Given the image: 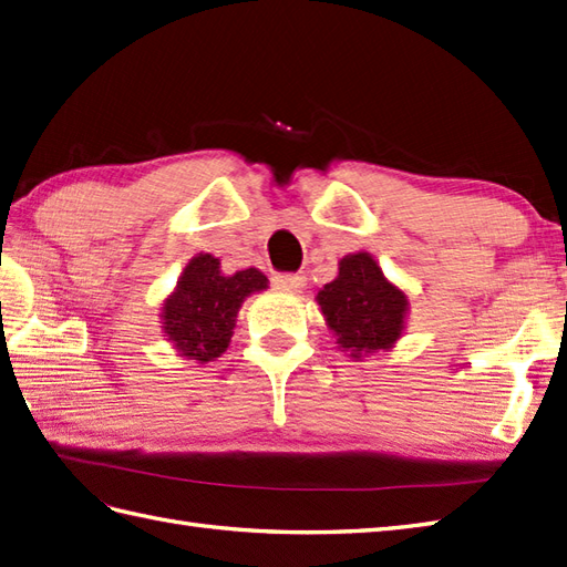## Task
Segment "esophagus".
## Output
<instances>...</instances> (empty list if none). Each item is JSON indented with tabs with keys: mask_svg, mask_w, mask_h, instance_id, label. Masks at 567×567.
Returning a JSON list of instances; mask_svg holds the SVG:
<instances>
[{
	"mask_svg": "<svg viewBox=\"0 0 567 567\" xmlns=\"http://www.w3.org/2000/svg\"><path fill=\"white\" fill-rule=\"evenodd\" d=\"M272 282L282 287V289H289V292H301V289H305V285H307V278H305V275H297V272H278L272 278Z\"/></svg>",
	"mask_w": 567,
	"mask_h": 567,
	"instance_id": "esophagus-1",
	"label": "esophagus"
}]
</instances>
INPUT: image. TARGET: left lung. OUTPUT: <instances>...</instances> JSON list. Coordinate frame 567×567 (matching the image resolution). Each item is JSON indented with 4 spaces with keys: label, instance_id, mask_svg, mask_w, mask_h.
<instances>
[{
    "label": "left lung",
    "instance_id": "obj_1",
    "mask_svg": "<svg viewBox=\"0 0 567 567\" xmlns=\"http://www.w3.org/2000/svg\"><path fill=\"white\" fill-rule=\"evenodd\" d=\"M316 301L338 346L352 358L386 350L401 338L408 299L393 287L370 254H352L340 260L338 278L328 282Z\"/></svg>",
    "mask_w": 567,
    "mask_h": 567
}]
</instances>
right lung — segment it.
Listing matches in <instances>:
<instances>
[{
    "instance_id": "right-lung-1",
    "label": "right lung",
    "mask_w": 567,
    "mask_h": 567,
    "mask_svg": "<svg viewBox=\"0 0 567 567\" xmlns=\"http://www.w3.org/2000/svg\"><path fill=\"white\" fill-rule=\"evenodd\" d=\"M266 287L268 278L256 268L227 278L215 256H195L183 270L176 292L164 301V333L188 360H215L229 348L241 301Z\"/></svg>"
}]
</instances>
